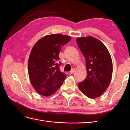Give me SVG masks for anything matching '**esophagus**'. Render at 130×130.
Instances as JSON below:
<instances>
[{
	"mask_svg": "<svg viewBox=\"0 0 130 130\" xmlns=\"http://www.w3.org/2000/svg\"><path fill=\"white\" fill-rule=\"evenodd\" d=\"M75 69H71V70L70 71V73L71 74H73V73H75Z\"/></svg>",
	"mask_w": 130,
	"mask_h": 130,
	"instance_id": "1",
	"label": "esophagus"
}]
</instances>
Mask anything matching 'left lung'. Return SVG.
Returning <instances> with one entry per match:
<instances>
[{
	"label": "left lung",
	"mask_w": 130,
	"mask_h": 130,
	"mask_svg": "<svg viewBox=\"0 0 130 130\" xmlns=\"http://www.w3.org/2000/svg\"><path fill=\"white\" fill-rule=\"evenodd\" d=\"M76 42L86 60L87 71L86 78L78 84L79 89L88 98L99 97L111 81V55L101 41L92 36L77 38Z\"/></svg>",
	"instance_id": "8db88e82"
}]
</instances>
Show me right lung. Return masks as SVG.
Returning <instances> with one entry per match:
<instances>
[{
  "label": "right lung",
  "instance_id": "add662e5",
  "mask_svg": "<svg viewBox=\"0 0 130 130\" xmlns=\"http://www.w3.org/2000/svg\"><path fill=\"white\" fill-rule=\"evenodd\" d=\"M71 37L61 34L49 35L38 40L29 55L28 71L33 87L40 95L48 96L61 86L67 77L61 72L59 54L61 47Z\"/></svg>",
  "mask_w": 130,
  "mask_h": 130
}]
</instances>
